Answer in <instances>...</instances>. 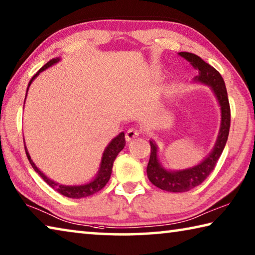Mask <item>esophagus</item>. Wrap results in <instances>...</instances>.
Instances as JSON below:
<instances>
[{"label": "esophagus", "mask_w": 255, "mask_h": 255, "mask_svg": "<svg viewBox=\"0 0 255 255\" xmlns=\"http://www.w3.org/2000/svg\"><path fill=\"white\" fill-rule=\"evenodd\" d=\"M139 133H140V131L137 130V129H135V128L128 129L127 132H126V140L127 141L132 140L133 138H136V137L139 136Z\"/></svg>", "instance_id": "34e87169"}]
</instances>
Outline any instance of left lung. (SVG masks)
I'll list each match as a JSON object with an SVG mask.
<instances>
[{
  "label": "left lung",
  "instance_id": "1",
  "mask_svg": "<svg viewBox=\"0 0 255 255\" xmlns=\"http://www.w3.org/2000/svg\"><path fill=\"white\" fill-rule=\"evenodd\" d=\"M179 55L187 59L192 67L198 71V75L193 77V82L209 86L213 91L219 107H221L222 117L221 128H219L214 148L200 163H198L195 166L188 167V169L173 171L165 169L158 159L157 144L155 143L154 139L149 140L150 157L147 170H146L147 176L154 185L169 192H185L204 182L207 176L215 169L216 163L225 148L231 127L230 102H228L225 82L219 72L195 54L181 51Z\"/></svg>",
  "mask_w": 255,
  "mask_h": 255
}]
</instances>
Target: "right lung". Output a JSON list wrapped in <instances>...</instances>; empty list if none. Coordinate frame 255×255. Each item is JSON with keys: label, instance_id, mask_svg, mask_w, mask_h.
<instances>
[{"label": "right lung", "instance_id": "1", "mask_svg": "<svg viewBox=\"0 0 255 255\" xmlns=\"http://www.w3.org/2000/svg\"><path fill=\"white\" fill-rule=\"evenodd\" d=\"M59 60H60L59 57L50 59L48 63L45 64V65L42 66L40 70L32 76V79L30 80L29 84H28L27 93H28L29 86L31 85L33 80L36 79V77L39 75L41 72H44L48 67L55 65L56 63L59 62ZM25 97H27V94H25ZM24 102H25V100H24ZM125 145H126V140H125V133L123 131V132H120L118 136H116L105 148V152H103L102 157H101L100 166H99L98 173L96 174V176H94V178L90 181V182H86L84 184H80V185L60 184L58 182H55L54 180L49 179L48 176L42 173V172L36 166V164L33 163L31 157H30L25 144H24V149H25V154H27L29 162H30V164H31V166L33 167V170L41 176L42 180H44L47 184H49L51 188L55 189L56 191L60 193V195L65 196L67 198H73V199H80V198H85V197L94 195L96 192L100 191V190L108 183V181H109L110 176H111L112 166H114L115 159H116V157H117V155L122 152V149L125 147Z\"/></svg>", "mask_w": 255, "mask_h": 255}]
</instances>
